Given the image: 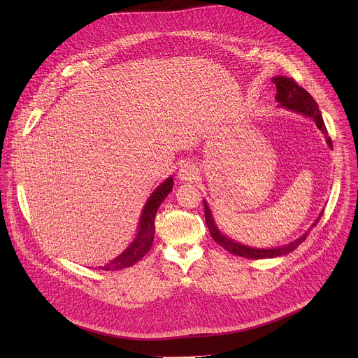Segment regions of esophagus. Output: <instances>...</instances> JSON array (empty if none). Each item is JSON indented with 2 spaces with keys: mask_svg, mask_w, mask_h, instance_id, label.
I'll list each match as a JSON object with an SVG mask.
<instances>
[{
  "mask_svg": "<svg viewBox=\"0 0 358 358\" xmlns=\"http://www.w3.org/2000/svg\"><path fill=\"white\" fill-rule=\"evenodd\" d=\"M195 174H196V171H195L194 166L185 164V166L181 167V170H180V173H178V178H180L181 181H191V180L195 177Z\"/></svg>",
  "mask_w": 358,
  "mask_h": 358,
  "instance_id": "esophagus-1",
  "label": "esophagus"
}]
</instances>
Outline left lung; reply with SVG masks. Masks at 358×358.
<instances>
[{
	"label": "left lung",
	"instance_id": "8db88e82",
	"mask_svg": "<svg viewBox=\"0 0 358 358\" xmlns=\"http://www.w3.org/2000/svg\"><path fill=\"white\" fill-rule=\"evenodd\" d=\"M272 82L276 85V92H278L276 93V100L279 101V106H282L285 109H289V110H293V112H297V113H301L304 116L312 117L316 122L317 127L326 136L329 145L333 147L331 145V138L329 137V133H327L326 124L323 122L322 113L319 110V106L316 103V100L310 96V93L308 90H304L303 87H300L297 85V82L293 80L292 78L278 76V78H273ZM203 202H206V201H203ZM203 211H206V222H207V227L210 229V234H211L213 239L218 245H221L225 250H228L229 253L235 255V257H241V258H246V259H266V258H275V257H282V255H287L289 252L294 250L306 239V236H308V234H309V232H306L303 236H300L294 242H292V243H289L286 246H280V248H273V249L249 248V246H245V245L234 242L232 239H229L225 235H222L220 232V229H217V225H215V222L213 220V215H211V211H210V208L207 206V202L203 203ZM322 214L319 215V218L316 220L313 227H316V224L319 222Z\"/></svg>",
	"mask_w": 358,
	"mask_h": 358
}]
</instances>
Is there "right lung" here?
<instances>
[{"label":"right lung","mask_w":358,"mask_h":358,"mask_svg":"<svg viewBox=\"0 0 358 358\" xmlns=\"http://www.w3.org/2000/svg\"><path fill=\"white\" fill-rule=\"evenodd\" d=\"M173 177L167 178L155 192L148 198L145 207L141 214L140 227L137 232V238L131 242V245L113 261H110L105 266H99L101 271H120L137 264L144 255L151 249L152 241H155V218L160 203L169 195L173 188Z\"/></svg>","instance_id":"right-lung-1"}]
</instances>
